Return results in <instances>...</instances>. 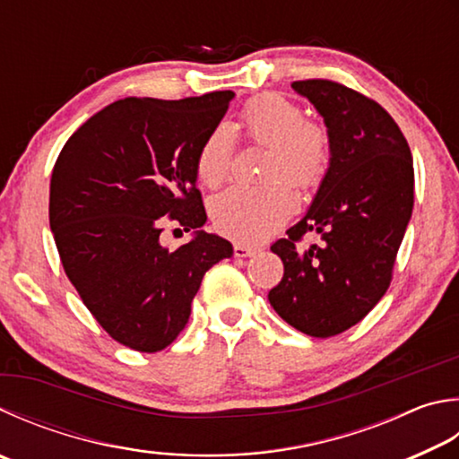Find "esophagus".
I'll return each instance as SVG.
<instances>
[{
  "mask_svg": "<svg viewBox=\"0 0 459 459\" xmlns=\"http://www.w3.org/2000/svg\"><path fill=\"white\" fill-rule=\"evenodd\" d=\"M253 255H256V248L255 247H248V245H243V243H237L235 245V256L247 258V256H253Z\"/></svg>",
  "mask_w": 459,
  "mask_h": 459,
  "instance_id": "1",
  "label": "esophagus"
}]
</instances>
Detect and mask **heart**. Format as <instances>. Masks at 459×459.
<instances>
[{
    "label": "heart",
    "mask_w": 459,
    "mask_h": 459,
    "mask_svg": "<svg viewBox=\"0 0 459 459\" xmlns=\"http://www.w3.org/2000/svg\"><path fill=\"white\" fill-rule=\"evenodd\" d=\"M238 126L253 143L269 148L263 188H229L214 196L211 216L214 227L238 243H261L274 235L297 211L299 188L319 185L331 158L329 130L307 120L301 106L281 94H261L248 100L238 114ZM232 162V132L219 124L196 152V177L208 188L229 178Z\"/></svg>",
    "instance_id": "heart-1"
}]
</instances>
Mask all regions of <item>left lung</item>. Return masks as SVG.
I'll return each mask as SVG.
<instances>
[{
    "label": "left lung",
    "mask_w": 459,
    "mask_h": 459,
    "mask_svg": "<svg viewBox=\"0 0 459 459\" xmlns=\"http://www.w3.org/2000/svg\"><path fill=\"white\" fill-rule=\"evenodd\" d=\"M290 86L323 116L331 158L309 211L271 247L285 273L269 301L290 327L333 337L359 323L389 287L413 211L411 150L395 120L359 91L331 80ZM307 231L322 243L299 246Z\"/></svg>",
    "instance_id": "obj_1"
}]
</instances>
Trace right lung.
Instances as JSON below:
<instances>
[{
    "mask_svg": "<svg viewBox=\"0 0 459 459\" xmlns=\"http://www.w3.org/2000/svg\"><path fill=\"white\" fill-rule=\"evenodd\" d=\"M235 91L185 100L124 98L74 132L49 182V229L64 271L102 329L140 353L186 327L204 273L232 255L206 222L196 152ZM172 221L195 237L160 243ZM178 229V230H179Z\"/></svg>",
    "mask_w": 459,
    "mask_h": 459,
    "instance_id": "1",
    "label": "right lung"
}]
</instances>
